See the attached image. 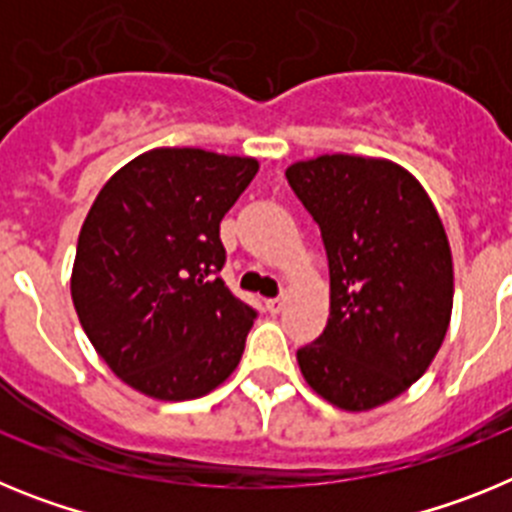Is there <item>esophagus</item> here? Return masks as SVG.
Listing matches in <instances>:
<instances>
[{
	"label": "esophagus",
	"instance_id": "obj_1",
	"mask_svg": "<svg viewBox=\"0 0 512 512\" xmlns=\"http://www.w3.org/2000/svg\"><path fill=\"white\" fill-rule=\"evenodd\" d=\"M284 302H287V297H284V295L271 297V300H266V310L274 312V315H277V312L284 310Z\"/></svg>",
	"mask_w": 512,
	"mask_h": 512
}]
</instances>
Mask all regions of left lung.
<instances>
[{
  "mask_svg": "<svg viewBox=\"0 0 512 512\" xmlns=\"http://www.w3.org/2000/svg\"><path fill=\"white\" fill-rule=\"evenodd\" d=\"M320 225L328 325L297 351L323 400L364 413L395 400L436 359L454 305L451 246L431 197L387 158L333 153L287 169Z\"/></svg>",
  "mask_w": 512,
  "mask_h": 512,
  "instance_id": "8db88e82",
  "label": "left lung"
}]
</instances>
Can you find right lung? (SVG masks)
<instances>
[{
    "mask_svg": "<svg viewBox=\"0 0 512 512\" xmlns=\"http://www.w3.org/2000/svg\"><path fill=\"white\" fill-rule=\"evenodd\" d=\"M259 171L248 156L153 148L99 189L71 300L112 372L156 400H194L241 361L256 310L225 287L220 220Z\"/></svg>",
    "mask_w": 512,
    "mask_h": 512,
    "instance_id": "add662e5",
    "label": "right lung"
}]
</instances>
